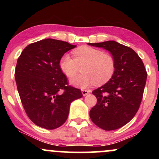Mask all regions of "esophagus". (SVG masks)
<instances>
[{"label": "esophagus", "mask_w": 159, "mask_h": 159, "mask_svg": "<svg viewBox=\"0 0 159 159\" xmlns=\"http://www.w3.org/2000/svg\"><path fill=\"white\" fill-rule=\"evenodd\" d=\"M90 90H81V93H82V95H83L84 96H87V95H88L90 93Z\"/></svg>", "instance_id": "esophagus-1"}]
</instances>
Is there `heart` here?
I'll return each mask as SVG.
<instances>
[{
  "instance_id": "1",
  "label": "heart",
  "mask_w": 159,
  "mask_h": 159,
  "mask_svg": "<svg viewBox=\"0 0 159 159\" xmlns=\"http://www.w3.org/2000/svg\"><path fill=\"white\" fill-rule=\"evenodd\" d=\"M75 59L66 54L59 62L60 69L68 78L78 72V64L85 63L82 71L84 72L70 80V83L80 88H85L96 83H105L111 79L115 72V61L110 54L101 50L84 45L73 52Z\"/></svg>"
}]
</instances>
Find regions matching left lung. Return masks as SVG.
<instances>
[{
    "label": "left lung",
    "instance_id": "1",
    "mask_svg": "<svg viewBox=\"0 0 159 159\" xmlns=\"http://www.w3.org/2000/svg\"><path fill=\"white\" fill-rule=\"evenodd\" d=\"M108 51L115 61V72L105 84L93 91L97 103L90 111V119L106 131L123 127L139 109L147 73L138 54L115 41L88 43Z\"/></svg>",
    "mask_w": 159,
    "mask_h": 159
}]
</instances>
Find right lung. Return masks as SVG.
Returning a JSON list of instances; mask_svg holds the SVG:
<instances>
[{
    "instance_id": "add662e5",
    "label": "right lung",
    "mask_w": 159,
    "mask_h": 159,
    "mask_svg": "<svg viewBox=\"0 0 159 159\" xmlns=\"http://www.w3.org/2000/svg\"><path fill=\"white\" fill-rule=\"evenodd\" d=\"M76 45L54 39L32 43L17 61L15 79L21 103L28 117L38 126L57 129L68 118L70 105L83 95L68 85L60 69L63 54Z\"/></svg>"
}]
</instances>
